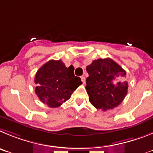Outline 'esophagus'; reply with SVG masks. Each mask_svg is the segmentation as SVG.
Listing matches in <instances>:
<instances>
[{"label":"esophagus","instance_id":"1","mask_svg":"<svg viewBox=\"0 0 153 153\" xmlns=\"http://www.w3.org/2000/svg\"><path fill=\"white\" fill-rule=\"evenodd\" d=\"M81 79H82V82H83L84 84L85 83V76H82L81 77Z\"/></svg>","mask_w":153,"mask_h":153}]
</instances>
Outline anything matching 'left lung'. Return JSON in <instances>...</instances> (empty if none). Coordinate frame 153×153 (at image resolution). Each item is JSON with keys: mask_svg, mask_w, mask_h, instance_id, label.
<instances>
[{"mask_svg": "<svg viewBox=\"0 0 153 153\" xmlns=\"http://www.w3.org/2000/svg\"><path fill=\"white\" fill-rule=\"evenodd\" d=\"M89 76L86 88L89 101L104 111L120 105L127 94L126 72L110 58L94 60L86 68Z\"/></svg>", "mask_w": 153, "mask_h": 153, "instance_id": "obj_1", "label": "left lung"}]
</instances>
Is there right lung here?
Listing matches in <instances>:
<instances>
[{"label":"right lung","mask_w":153,"mask_h":153,"mask_svg":"<svg viewBox=\"0 0 153 153\" xmlns=\"http://www.w3.org/2000/svg\"><path fill=\"white\" fill-rule=\"evenodd\" d=\"M34 82L38 85L35 89L36 95L52 108L68 100L82 84L81 78L74 75L73 66L67 68L62 60H50L44 64L37 71Z\"/></svg>","instance_id":"add662e5"}]
</instances>
